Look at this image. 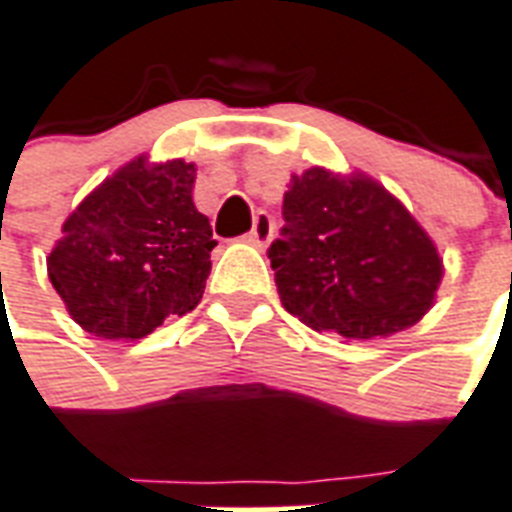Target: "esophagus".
<instances>
[{
	"label": "esophagus",
	"instance_id": "34e87169",
	"mask_svg": "<svg viewBox=\"0 0 512 512\" xmlns=\"http://www.w3.org/2000/svg\"><path fill=\"white\" fill-rule=\"evenodd\" d=\"M271 236H274V222H271V217H268L266 211H260V214L255 217V225H252V230L246 233V241L263 249V246L271 241Z\"/></svg>",
	"mask_w": 512,
	"mask_h": 512
}]
</instances>
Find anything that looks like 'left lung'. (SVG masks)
Here are the masks:
<instances>
[{"label": "left lung", "mask_w": 512, "mask_h": 512, "mask_svg": "<svg viewBox=\"0 0 512 512\" xmlns=\"http://www.w3.org/2000/svg\"><path fill=\"white\" fill-rule=\"evenodd\" d=\"M268 257L287 312L314 331L377 339L429 312L442 257L388 189L363 173L309 168L290 179Z\"/></svg>", "instance_id": "1"}]
</instances>
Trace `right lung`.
<instances>
[{
    "label": "right lung",
    "mask_w": 512,
    "mask_h": 512,
    "mask_svg": "<svg viewBox=\"0 0 512 512\" xmlns=\"http://www.w3.org/2000/svg\"><path fill=\"white\" fill-rule=\"evenodd\" d=\"M192 184V162L138 157L67 217L48 279L83 331L143 339L200 304L217 241Z\"/></svg>",
    "instance_id": "right-lung-1"
}]
</instances>
